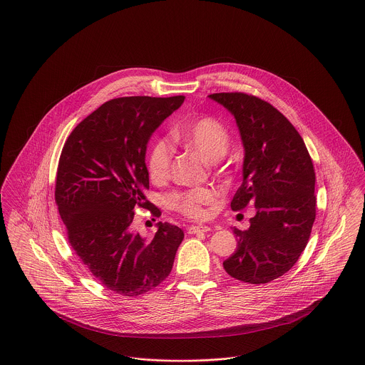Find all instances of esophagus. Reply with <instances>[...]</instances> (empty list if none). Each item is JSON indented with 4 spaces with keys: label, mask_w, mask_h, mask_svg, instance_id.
Segmentation results:
<instances>
[{
    "label": "esophagus",
    "mask_w": 365,
    "mask_h": 365,
    "mask_svg": "<svg viewBox=\"0 0 365 365\" xmlns=\"http://www.w3.org/2000/svg\"><path fill=\"white\" fill-rule=\"evenodd\" d=\"M210 231V227L207 225H191L188 227V234H200V232H207Z\"/></svg>",
    "instance_id": "34e87169"
}]
</instances>
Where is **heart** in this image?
<instances>
[{
  "instance_id": "b5f03b06",
  "label": "heart",
  "mask_w": 365,
  "mask_h": 365,
  "mask_svg": "<svg viewBox=\"0 0 365 365\" xmlns=\"http://www.w3.org/2000/svg\"><path fill=\"white\" fill-rule=\"evenodd\" d=\"M174 140L182 146L202 153L207 160L220 159L230 145V134L222 123L212 116H202L178 125L173 131ZM173 149L166 140H156L148 155V173L153 182L162 184L170 177ZM219 192L212 187H197L187 191L171 192L166 203L171 210L188 217L205 219L206 207L216 203Z\"/></svg>"
}]
</instances>
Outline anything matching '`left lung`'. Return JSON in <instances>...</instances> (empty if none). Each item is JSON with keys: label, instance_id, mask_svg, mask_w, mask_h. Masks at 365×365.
Listing matches in <instances>:
<instances>
[{"label": "left lung", "instance_id": "1", "mask_svg": "<svg viewBox=\"0 0 365 365\" xmlns=\"http://www.w3.org/2000/svg\"><path fill=\"white\" fill-rule=\"evenodd\" d=\"M235 118L243 148L242 185L231 200L256 207L246 231L234 228L235 253L222 266L235 279L267 284L288 272L309 242L316 220V173L297 130L271 103L245 93L209 96Z\"/></svg>", "mask_w": 365, "mask_h": 365}]
</instances>
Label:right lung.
Wrapping results in <instances>:
<instances>
[{"mask_svg":"<svg viewBox=\"0 0 365 365\" xmlns=\"http://www.w3.org/2000/svg\"><path fill=\"white\" fill-rule=\"evenodd\" d=\"M185 97H123L101 105L68 137L56 171L55 202L71 246L109 291L138 296L170 274L184 232L158 222L153 238L133 231L134 209L160 210L146 199V144Z\"/></svg>","mask_w":365,"mask_h":365,"instance_id":"right-lung-1","label":"right lung"}]
</instances>
